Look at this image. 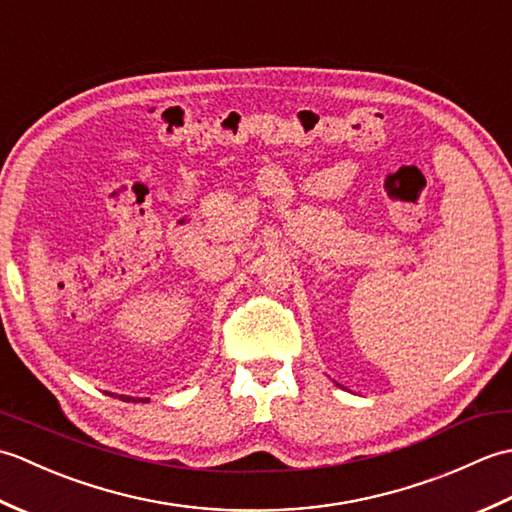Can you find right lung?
<instances>
[{
  "label": "right lung",
  "instance_id": "obj_1",
  "mask_svg": "<svg viewBox=\"0 0 512 512\" xmlns=\"http://www.w3.org/2000/svg\"><path fill=\"white\" fill-rule=\"evenodd\" d=\"M118 398H121V400H132V398H125V396H118Z\"/></svg>",
  "mask_w": 512,
  "mask_h": 512
}]
</instances>
